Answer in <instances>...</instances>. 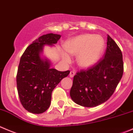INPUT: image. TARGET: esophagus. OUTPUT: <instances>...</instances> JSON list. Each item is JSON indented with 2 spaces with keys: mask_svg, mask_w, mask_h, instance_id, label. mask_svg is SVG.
<instances>
[{
  "mask_svg": "<svg viewBox=\"0 0 133 133\" xmlns=\"http://www.w3.org/2000/svg\"><path fill=\"white\" fill-rule=\"evenodd\" d=\"M75 75V73L73 71H71L70 73H69V77H71V78H73V77H74Z\"/></svg>",
  "mask_w": 133,
  "mask_h": 133,
  "instance_id": "obj_1",
  "label": "esophagus"
}]
</instances>
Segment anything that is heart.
Segmentation results:
<instances>
[{"label":"heart","mask_w":133,"mask_h":133,"mask_svg":"<svg viewBox=\"0 0 133 133\" xmlns=\"http://www.w3.org/2000/svg\"><path fill=\"white\" fill-rule=\"evenodd\" d=\"M64 49L72 55H77V62L81 68H88L95 65L101 58L105 48V41L101 36L82 34L65 42ZM65 62H69L70 56L62 52Z\"/></svg>","instance_id":"obj_1"}]
</instances>
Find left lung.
Here are the masks:
<instances>
[{"instance_id":"obj_1","label":"left lung","mask_w":133,"mask_h":133,"mask_svg":"<svg viewBox=\"0 0 133 133\" xmlns=\"http://www.w3.org/2000/svg\"><path fill=\"white\" fill-rule=\"evenodd\" d=\"M123 73L122 51L108 35L104 58L91 68L77 73L70 90L71 98L77 105L86 107L101 105L114 92Z\"/></svg>"}]
</instances>
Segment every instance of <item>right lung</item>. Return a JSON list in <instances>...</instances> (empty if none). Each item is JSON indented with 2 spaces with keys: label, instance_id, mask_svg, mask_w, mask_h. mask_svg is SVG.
Returning a JSON list of instances; mask_svg holds the SVG:
<instances>
[{
  "label": "right lung",
  "instance_id": "1",
  "mask_svg": "<svg viewBox=\"0 0 133 133\" xmlns=\"http://www.w3.org/2000/svg\"><path fill=\"white\" fill-rule=\"evenodd\" d=\"M59 34L42 36L30 45L22 55L17 74V87L23 107L29 112L42 114L50 107L51 95L69 71H59L51 68V60L43 55L44 47H53Z\"/></svg>",
  "mask_w": 133,
  "mask_h": 133
}]
</instances>
